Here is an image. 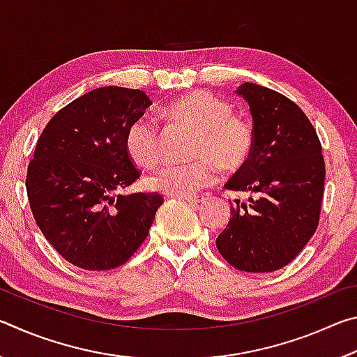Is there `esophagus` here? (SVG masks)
Instances as JSON below:
<instances>
[{
	"label": "esophagus",
	"instance_id": "obj_1",
	"mask_svg": "<svg viewBox=\"0 0 357 357\" xmlns=\"http://www.w3.org/2000/svg\"><path fill=\"white\" fill-rule=\"evenodd\" d=\"M181 200H184V202H187V203H190V204H198V203H202L204 198V195H185V197H179Z\"/></svg>",
	"mask_w": 357,
	"mask_h": 357
}]
</instances>
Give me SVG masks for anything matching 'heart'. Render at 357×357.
Returning a JSON list of instances; mask_svg holds the SVG:
<instances>
[{"mask_svg": "<svg viewBox=\"0 0 357 357\" xmlns=\"http://www.w3.org/2000/svg\"><path fill=\"white\" fill-rule=\"evenodd\" d=\"M164 118L174 128L193 132L189 164H167L146 179L151 190L172 197L193 195L215 181V167L222 172L243 170L252 159L257 132L249 118L233 113V107L208 91H192L172 100ZM126 151L135 165L153 168L162 155V137L146 118L134 121L126 132Z\"/></svg>", "mask_w": 357, "mask_h": 357, "instance_id": "1", "label": "heart"}]
</instances>
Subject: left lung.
I'll list each match as a JSON object with an SVG mask.
<instances>
[{
  "label": "left lung",
  "instance_id": "8db88e82",
  "mask_svg": "<svg viewBox=\"0 0 357 357\" xmlns=\"http://www.w3.org/2000/svg\"><path fill=\"white\" fill-rule=\"evenodd\" d=\"M249 102L257 144L252 159L225 184L250 192L231 203L217 250L245 273H273L291 263L317 231L324 190L321 143L305 113L285 96L255 83L236 91Z\"/></svg>",
  "mask_w": 357,
  "mask_h": 357
}]
</instances>
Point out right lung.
<instances>
[{
	"label": "right lung",
	"instance_id": "add662e5",
	"mask_svg": "<svg viewBox=\"0 0 357 357\" xmlns=\"http://www.w3.org/2000/svg\"><path fill=\"white\" fill-rule=\"evenodd\" d=\"M153 104L140 89L104 86L53 116L28 165L26 192L36 223L77 268H118L146 239L159 193L118 192L140 178L126 132Z\"/></svg>",
	"mask_w": 357,
	"mask_h": 357
}]
</instances>
